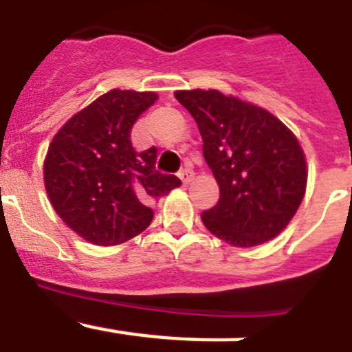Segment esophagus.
I'll use <instances>...</instances> for the list:
<instances>
[{
    "label": "esophagus",
    "mask_w": 352,
    "mask_h": 352,
    "mask_svg": "<svg viewBox=\"0 0 352 352\" xmlns=\"http://www.w3.org/2000/svg\"><path fill=\"white\" fill-rule=\"evenodd\" d=\"M178 176H179V179H182V182H183V185H188V183H190L192 179H194V170H192L190 167H185V169L179 170Z\"/></svg>",
    "instance_id": "1"
}]
</instances>
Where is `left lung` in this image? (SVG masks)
Here are the masks:
<instances>
[{
  "label": "left lung",
  "mask_w": 352,
  "mask_h": 352,
  "mask_svg": "<svg viewBox=\"0 0 352 352\" xmlns=\"http://www.w3.org/2000/svg\"><path fill=\"white\" fill-rule=\"evenodd\" d=\"M203 138L204 160L220 199L201 213L208 231L232 247L280 234L300 208L307 164L300 142L266 109L217 89L176 91Z\"/></svg>",
  "instance_id": "8db88e82"
}]
</instances>
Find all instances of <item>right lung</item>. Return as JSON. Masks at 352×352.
<instances>
[{
    "instance_id": "1",
    "label": "right lung",
    "mask_w": 352,
    "mask_h": 352,
    "mask_svg": "<svg viewBox=\"0 0 352 352\" xmlns=\"http://www.w3.org/2000/svg\"><path fill=\"white\" fill-rule=\"evenodd\" d=\"M157 98L153 91L111 89L74 114L49 146V201L89 243L109 247L141 234L153 220L149 206L182 185L155 169V146L138 153L130 141L133 123Z\"/></svg>"
}]
</instances>
